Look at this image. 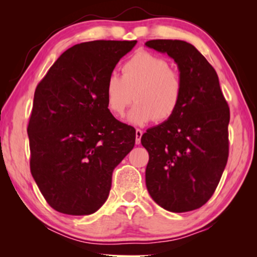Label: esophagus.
Instances as JSON below:
<instances>
[{
    "label": "esophagus",
    "instance_id": "obj_1",
    "mask_svg": "<svg viewBox=\"0 0 257 257\" xmlns=\"http://www.w3.org/2000/svg\"><path fill=\"white\" fill-rule=\"evenodd\" d=\"M142 136H143L142 130L137 128V131H136V144H137V145H139V144H140V139H142Z\"/></svg>",
    "mask_w": 257,
    "mask_h": 257
}]
</instances>
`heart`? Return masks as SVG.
I'll list each match as a JSON object with an SVG mask.
<instances>
[{
    "label": "heart",
    "instance_id": "obj_1",
    "mask_svg": "<svg viewBox=\"0 0 257 257\" xmlns=\"http://www.w3.org/2000/svg\"><path fill=\"white\" fill-rule=\"evenodd\" d=\"M121 72L122 77L112 73L105 82V101L112 114H124L133 98L137 103L128 121L135 125H145L156 118L165 121L177 112L184 80L166 59L152 52L138 51L122 64Z\"/></svg>",
    "mask_w": 257,
    "mask_h": 257
}]
</instances>
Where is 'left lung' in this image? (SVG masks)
Here are the masks:
<instances>
[{"label": "left lung", "instance_id": "8db88e82", "mask_svg": "<svg viewBox=\"0 0 257 257\" xmlns=\"http://www.w3.org/2000/svg\"><path fill=\"white\" fill-rule=\"evenodd\" d=\"M146 47L174 59L184 80L178 110L147 130L146 187L160 207L184 213L202 207L215 192L229 153V107L219 77L194 45L179 40H152Z\"/></svg>", "mask_w": 257, "mask_h": 257}]
</instances>
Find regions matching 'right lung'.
I'll list each match as a JSON object with an SVG mask.
<instances>
[{
  "instance_id": "obj_1",
  "label": "right lung",
  "mask_w": 257,
  "mask_h": 257,
  "mask_svg": "<svg viewBox=\"0 0 257 257\" xmlns=\"http://www.w3.org/2000/svg\"><path fill=\"white\" fill-rule=\"evenodd\" d=\"M137 41H92L59 56L35 91L28 125L30 171L55 210L89 215L106 201L112 172L136 130L115 119L104 86Z\"/></svg>"
}]
</instances>
